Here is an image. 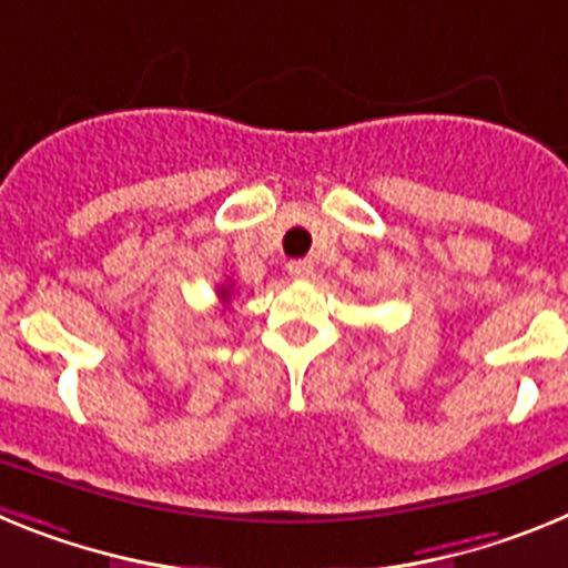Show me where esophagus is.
Masks as SVG:
<instances>
[{
  "label": "esophagus",
  "mask_w": 568,
  "mask_h": 568,
  "mask_svg": "<svg viewBox=\"0 0 568 568\" xmlns=\"http://www.w3.org/2000/svg\"><path fill=\"white\" fill-rule=\"evenodd\" d=\"M288 274L294 280H308L314 274V263L312 260H291Z\"/></svg>",
  "instance_id": "obj_1"
}]
</instances>
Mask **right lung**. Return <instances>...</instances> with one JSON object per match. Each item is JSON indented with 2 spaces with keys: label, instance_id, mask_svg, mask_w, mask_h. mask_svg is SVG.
Segmentation results:
<instances>
[{
  "label": "right lung",
  "instance_id": "1",
  "mask_svg": "<svg viewBox=\"0 0 568 568\" xmlns=\"http://www.w3.org/2000/svg\"><path fill=\"white\" fill-rule=\"evenodd\" d=\"M216 294H220V297H223V300H229L231 297V283L220 285V291H216Z\"/></svg>",
  "mask_w": 568,
  "mask_h": 568
}]
</instances>
